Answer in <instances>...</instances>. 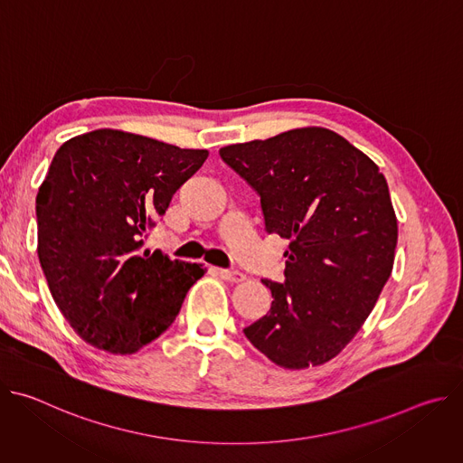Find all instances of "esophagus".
Instances as JSON below:
<instances>
[{
	"label": "esophagus",
	"mask_w": 463,
	"mask_h": 463,
	"mask_svg": "<svg viewBox=\"0 0 463 463\" xmlns=\"http://www.w3.org/2000/svg\"><path fill=\"white\" fill-rule=\"evenodd\" d=\"M218 275L227 280V282H232V284H238V282H243L245 280V275L238 269H218Z\"/></svg>",
	"instance_id": "obj_1"
}]
</instances>
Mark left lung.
<instances>
[{"label":"left lung","mask_w":463,"mask_h":463,"mask_svg":"<svg viewBox=\"0 0 463 463\" xmlns=\"http://www.w3.org/2000/svg\"><path fill=\"white\" fill-rule=\"evenodd\" d=\"M220 157L260 195L269 234L289 240L284 284L243 329L289 370L334 359L359 332L393 266L398 220L377 165L326 128L231 145Z\"/></svg>","instance_id":"left-lung-1"}]
</instances>
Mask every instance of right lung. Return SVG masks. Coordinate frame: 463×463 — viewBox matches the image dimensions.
<instances>
[{
	"mask_svg": "<svg viewBox=\"0 0 463 463\" xmlns=\"http://www.w3.org/2000/svg\"><path fill=\"white\" fill-rule=\"evenodd\" d=\"M207 156L118 129L90 131L54 154L36 195L38 258L61 315L91 346L136 354L166 332L205 275L202 263L143 250V238Z\"/></svg>",
	"mask_w": 463,
	"mask_h": 463,
	"instance_id": "obj_1",
	"label": "right lung"
}]
</instances>
